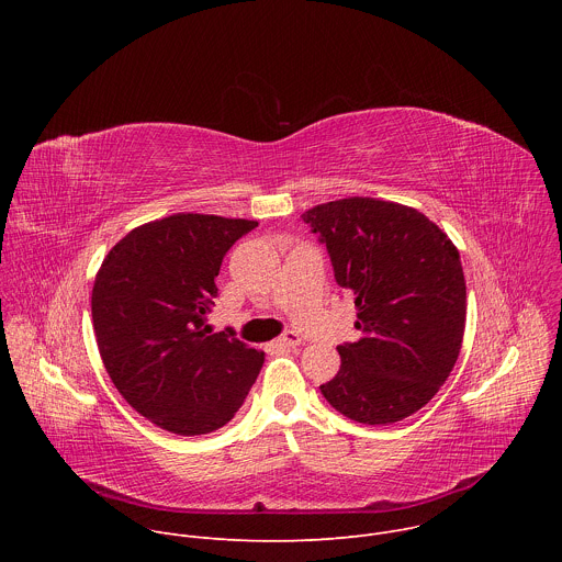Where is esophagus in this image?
I'll list each match as a JSON object with an SVG mask.
<instances>
[{"label": "esophagus", "instance_id": "obj_1", "mask_svg": "<svg viewBox=\"0 0 562 562\" xmlns=\"http://www.w3.org/2000/svg\"><path fill=\"white\" fill-rule=\"evenodd\" d=\"M280 347H297L302 342V338L295 334V331H284L278 340H276Z\"/></svg>", "mask_w": 562, "mask_h": 562}]
</instances>
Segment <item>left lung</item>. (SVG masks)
<instances>
[{
    "mask_svg": "<svg viewBox=\"0 0 562 562\" xmlns=\"http://www.w3.org/2000/svg\"><path fill=\"white\" fill-rule=\"evenodd\" d=\"M302 220L329 251L336 282L358 306V342L338 347L340 371L319 386L362 425L423 409L449 378L464 334L460 254L420 211L375 198L317 204Z\"/></svg>",
    "mask_w": 562,
    "mask_h": 562,
    "instance_id": "left-lung-1",
    "label": "left lung"
}]
</instances>
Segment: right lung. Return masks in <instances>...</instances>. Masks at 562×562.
<instances>
[{
    "mask_svg": "<svg viewBox=\"0 0 562 562\" xmlns=\"http://www.w3.org/2000/svg\"><path fill=\"white\" fill-rule=\"evenodd\" d=\"M256 220L178 213L133 228L104 258L91 297L102 362L126 403L178 436L224 427L265 353L211 334L226 251Z\"/></svg>",
    "mask_w": 562,
    "mask_h": 562,
    "instance_id": "1",
    "label": "right lung"
}]
</instances>
